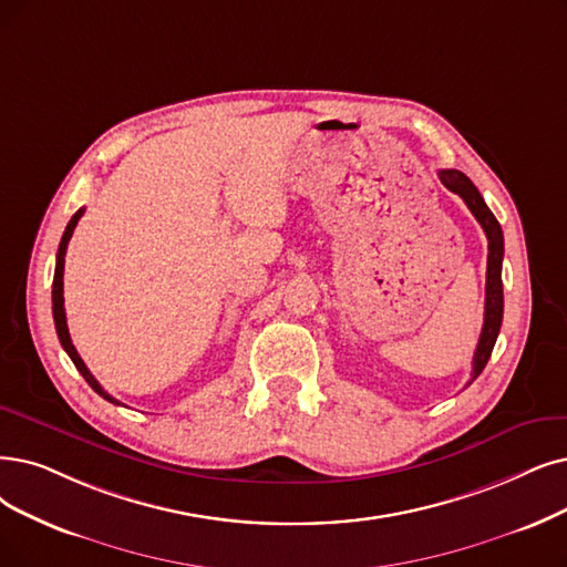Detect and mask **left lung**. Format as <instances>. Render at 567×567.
<instances>
[{
    "instance_id": "obj_1",
    "label": "left lung",
    "mask_w": 567,
    "mask_h": 567,
    "mask_svg": "<svg viewBox=\"0 0 567 567\" xmlns=\"http://www.w3.org/2000/svg\"><path fill=\"white\" fill-rule=\"evenodd\" d=\"M440 181L467 205L472 216L480 220V225L486 233L488 239V267H486V302H484V328L480 334V344L477 351H474L472 358V379L470 383L482 374L486 368V362L491 358V351L495 347L497 332H501L503 326V256H505V239H503V228L501 223L495 220L491 209L486 207V202L477 186L472 181L458 172V169H440Z\"/></svg>"
}]
</instances>
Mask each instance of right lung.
Returning <instances> with one entry per match:
<instances>
[{
    "instance_id": "obj_1",
    "label": "right lung",
    "mask_w": 567,
    "mask_h": 567,
    "mask_svg": "<svg viewBox=\"0 0 567 567\" xmlns=\"http://www.w3.org/2000/svg\"><path fill=\"white\" fill-rule=\"evenodd\" d=\"M83 212L85 209H79L74 216H72V220L66 223V230H64V235H62V239H60V248H58V260H55V277H53V321H55V330H58V337H60V344H62V349L66 351V355L72 358V362L76 365V370L83 374V379L87 381V386L93 389L97 395H102L104 400H109V402H113V404H121L116 398H111L102 386H100V381L90 374V370L85 368V362L81 360V355H79V351L74 349V344H72V337H70V328H66V316H64V296H62V277H64V256H66V244H70V239H72V235H74V228H76V223H79V218L83 216Z\"/></svg>"
}]
</instances>
